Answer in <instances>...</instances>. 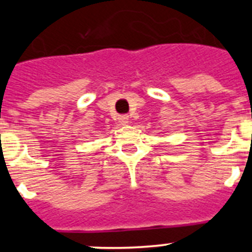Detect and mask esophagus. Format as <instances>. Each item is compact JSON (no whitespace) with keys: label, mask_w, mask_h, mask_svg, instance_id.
Returning a JSON list of instances; mask_svg holds the SVG:
<instances>
[{"label":"esophagus","mask_w":252,"mask_h":252,"mask_svg":"<svg viewBox=\"0 0 252 252\" xmlns=\"http://www.w3.org/2000/svg\"><path fill=\"white\" fill-rule=\"evenodd\" d=\"M119 121H120V124H122V125L127 124V122H128V116L127 115H121L119 117Z\"/></svg>","instance_id":"1"}]
</instances>
